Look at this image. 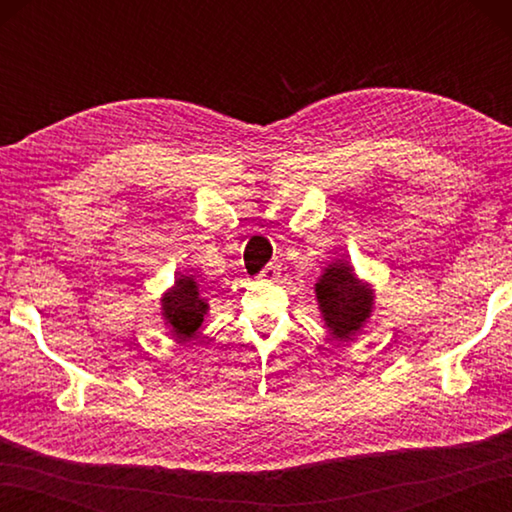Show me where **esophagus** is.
Listing matches in <instances>:
<instances>
[{"mask_svg":"<svg viewBox=\"0 0 512 512\" xmlns=\"http://www.w3.org/2000/svg\"><path fill=\"white\" fill-rule=\"evenodd\" d=\"M279 266L277 264H268L264 270H262V275H259V277H262L264 281H277L279 277H281V273H279Z\"/></svg>","mask_w":512,"mask_h":512,"instance_id":"esophagus-1","label":"esophagus"}]
</instances>
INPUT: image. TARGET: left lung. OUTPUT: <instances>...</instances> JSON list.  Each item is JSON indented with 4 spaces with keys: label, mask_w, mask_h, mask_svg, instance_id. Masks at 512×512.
Here are the masks:
<instances>
[{
    "label": "left lung",
    "mask_w": 512,
    "mask_h": 512,
    "mask_svg": "<svg viewBox=\"0 0 512 512\" xmlns=\"http://www.w3.org/2000/svg\"><path fill=\"white\" fill-rule=\"evenodd\" d=\"M317 290L323 321L339 341H352L372 312V288L354 275V268L336 259L323 270Z\"/></svg>",
    "instance_id": "left-lung-1"
}]
</instances>
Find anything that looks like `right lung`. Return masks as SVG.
<instances>
[{"label":"right lung","mask_w":512,"mask_h":512,"mask_svg":"<svg viewBox=\"0 0 512 512\" xmlns=\"http://www.w3.org/2000/svg\"><path fill=\"white\" fill-rule=\"evenodd\" d=\"M206 310H209V303L202 297L198 281L193 277L180 275L176 279V286L162 297V317H165L180 341L191 339L195 330L202 325Z\"/></svg>","instance_id":"right-lung-1"}]
</instances>
